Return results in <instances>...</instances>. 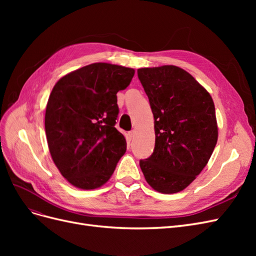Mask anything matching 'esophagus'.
Returning a JSON list of instances; mask_svg holds the SVG:
<instances>
[{"label": "esophagus", "mask_w": 256, "mask_h": 256, "mask_svg": "<svg viewBox=\"0 0 256 256\" xmlns=\"http://www.w3.org/2000/svg\"><path fill=\"white\" fill-rule=\"evenodd\" d=\"M128 136H129V138L130 140H132V138H134V136H136V131L134 130H131V131H129L128 132Z\"/></svg>", "instance_id": "1"}]
</instances>
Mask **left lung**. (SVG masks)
Returning <instances> with one entry per match:
<instances>
[{
    "label": "left lung",
    "instance_id": "8db88e82",
    "mask_svg": "<svg viewBox=\"0 0 256 256\" xmlns=\"http://www.w3.org/2000/svg\"><path fill=\"white\" fill-rule=\"evenodd\" d=\"M154 118V148L140 160L146 182L171 194L187 188L206 166L218 140L209 92L184 69L166 65L138 69Z\"/></svg>",
    "mask_w": 256,
    "mask_h": 256
}]
</instances>
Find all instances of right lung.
Wrapping results in <instances>:
<instances>
[{
	"label": "right lung",
	"instance_id": "right-lung-1",
	"mask_svg": "<svg viewBox=\"0 0 256 256\" xmlns=\"http://www.w3.org/2000/svg\"><path fill=\"white\" fill-rule=\"evenodd\" d=\"M134 76L132 68L95 63L54 85L46 108V134L54 164L74 187H102L125 154V136L115 128L116 94Z\"/></svg>",
	"mask_w": 256,
	"mask_h": 256
}]
</instances>
